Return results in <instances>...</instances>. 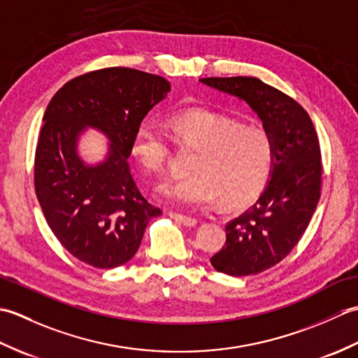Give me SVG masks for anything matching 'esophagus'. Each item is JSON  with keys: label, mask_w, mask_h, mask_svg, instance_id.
Returning a JSON list of instances; mask_svg holds the SVG:
<instances>
[{"label": "esophagus", "mask_w": 358, "mask_h": 358, "mask_svg": "<svg viewBox=\"0 0 358 358\" xmlns=\"http://www.w3.org/2000/svg\"><path fill=\"white\" fill-rule=\"evenodd\" d=\"M169 217H172L173 220H177L178 223L185 224V226H195L196 224V220L192 218V217H187V215H183V214H178V212H169Z\"/></svg>", "instance_id": "esophagus-1"}]
</instances>
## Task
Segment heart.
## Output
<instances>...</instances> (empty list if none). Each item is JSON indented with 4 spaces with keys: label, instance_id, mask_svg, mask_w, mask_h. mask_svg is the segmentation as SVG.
Returning <instances> with one entry per match:
<instances>
[{
    "label": "heart",
    "instance_id": "1",
    "mask_svg": "<svg viewBox=\"0 0 358 358\" xmlns=\"http://www.w3.org/2000/svg\"><path fill=\"white\" fill-rule=\"evenodd\" d=\"M164 127L181 149L195 150L191 175L159 189L163 199L180 206L201 208L218 200L223 209L252 203L268 183L273 144L263 127L201 108L171 112ZM162 124L144 120L132 136V154L148 172L159 173L169 162L171 148Z\"/></svg>",
    "mask_w": 358,
    "mask_h": 358
}]
</instances>
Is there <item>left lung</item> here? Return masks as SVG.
I'll list each match as a JSON object with an SVG mask.
<instances>
[{
	"instance_id": "1",
	"label": "left lung",
	"mask_w": 358,
	"mask_h": 358,
	"mask_svg": "<svg viewBox=\"0 0 358 358\" xmlns=\"http://www.w3.org/2000/svg\"><path fill=\"white\" fill-rule=\"evenodd\" d=\"M246 101L273 144L271 181L252 208L226 224V243L210 258L218 272L257 275L300 241L322 194L320 143L308 112L294 98L254 77L201 78Z\"/></svg>"
}]
</instances>
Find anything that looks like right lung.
I'll list each match as a JSON object with an SVG mask.
<instances>
[{"label":"right lung","mask_w":358,"mask_h":358,"mask_svg":"<svg viewBox=\"0 0 358 358\" xmlns=\"http://www.w3.org/2000/svg\"><path fill=\"white\" fill-rule=\"evenodd\" d=\"M169 90L159 75L106 67L67 81L45 109L35 192L52 232L80 262L98 269L127 263L150 220L162 215L136 186L127 158L136 126ZM87 125L111 140L110 157L98 166L76 155V138Z\"/></svg>","instance_id":"obj_1"}]
</instances>
